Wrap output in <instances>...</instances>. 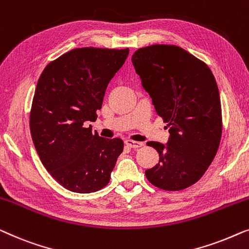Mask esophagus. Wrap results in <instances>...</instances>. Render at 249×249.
Listing matches in <instances>:
<instances>
[{"label":"esophagus","instance_id":"esophagus-1","mask_svg":"<svg viewBox=\"0 0 249 249\" xmlns=\"http://www.w3.org/2000/svg\"><path fill=\"white\" fill-rule=\"evenodd\" d=\"M125 144L133 149H138V148H141V146H143L142 142H136V141H133V140H126Z\"/></svg>","mask_w":249,"mask_h":249}]
</instances>
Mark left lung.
<instances>
[{"instance_id":"obj_1","label":"left lung","mask_w":249,"mask_h":249,"mask_svg":"<svg viewBox=\"0 0 249 249\" xmlns=\"http://www.w3.org/2000/svg\"><path fill=\"white\" fill-rule=\"evenodd\" d=\"M132 63L170 133L167 145L146 143L158 151L159 162L145 170V176L163 191L185 190L201 179L221 141L214 75L204 62L176 45L139 48Z\"/></svg>"}]
</instances>
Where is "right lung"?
Returning <instances> with one entry per match:
<instances>
[{"instance_id": "obj_1", "label": "right lung", "mask_w": 249, "mask_h": 249, "mask_svg": "<svg viewBox=\"0 0 249 249\" xmlns=\"http://www.w3.org/2000/svg\"><path fill=\"white\" fill-rule=\"evenodd\" d=\"M129 50L75 48L44 69L35 90L30 132L51 176L74 193H93L109 183L124 143L92 134L105 91Z\"/></svg>"}]
</instances>
